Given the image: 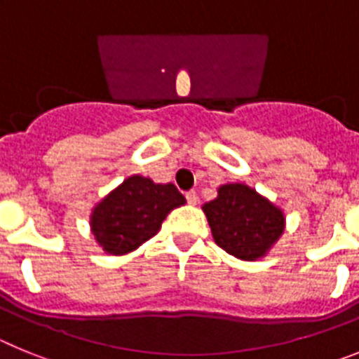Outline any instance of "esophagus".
Returning a JSON list of instances; mask_svg holds the SVG:
<instances>
[{
    "label": "esophagus",
    "instance_id": "1",
    "mask_svg": "<svg viewBox=\"0 0 359 359\" xmlns=\"http://www.w3.org/2000/svg\"><path fill=\"white\" fill-rule=\"evenodd\" d=\"M185 198L190 205H196V203H198V194H196V190H189V192L185 194Z\"/></svg>",
    "mask_w": 359,
    "mask_h": 359
}]
</instances>
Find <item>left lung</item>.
<instances>
[{
	"instance_id": "1",
	"label": "left lung",
	"mask_w": 359,
	"mask_h": 359,
	"mask_svg": "<svg viewBox=\"0 0 359 359\" xmlns=\"http://www.w3.org/2000/svg\"><path fill=\"white\" fill-rule=\"evenodd\" d=\"M215 244L241 261H257L286 228L284 212L244 183H226L203 205Z\"/></svg>"
}]
</instances>
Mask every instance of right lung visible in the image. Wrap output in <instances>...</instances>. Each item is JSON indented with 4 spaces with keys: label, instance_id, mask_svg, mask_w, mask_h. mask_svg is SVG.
Returning <instances> with one entry per match:
<instances>
[{
    "label": "right lung",
    "instance_id": "1",
    "mask_svg": "<svg viewBox=\"0 0 359 359\" xmlns=\"http://www.w3.org/2000/svg\"><path fill=\"white\" fill-rule=\"evenodd\" d=\"M185 203L172 183H154L135 174L95 205L91 233L106 253L126 255L156 236L165 217Z\"/></svg>",
    "mask_w": 359,
    "mask_h": 359
}]
</instances>
